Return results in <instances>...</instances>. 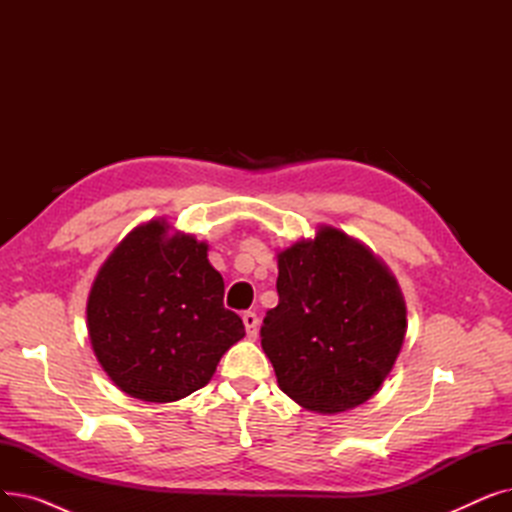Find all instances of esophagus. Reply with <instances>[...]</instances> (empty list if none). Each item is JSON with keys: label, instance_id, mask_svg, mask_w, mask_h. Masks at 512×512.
<instances>
[{"label": "esophagus", "instance_id": "obj_1", "mask_svg": "<svg viewBox=\"0 0 512 512\" xmlns=\"http://www.w3.org/2000/svg\"><path fill=\"white\" fill-rule=\"evenodd\" d=\"M242 321H245V328H247V336L249 340H255L257 338V326H259V319L253 311H247L245 315H242Z\"/></svg>", "mask_w": 512, "mask_h": 512}]
</instances>
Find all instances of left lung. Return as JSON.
I'll use <instances>...</instances> for the list:
<instances>
[{
  "label": "left lung",
  "instance_id": "8db88e82",
  "mask_svg": "<svg viewBox=\"0 0 512 512\" xmlns=\"http://www.w3.org/2000/svg\"><path fill=\"white\" fill-rule=\"evenodd\" d=\"M278 307L261 346L280 390L334 415L367 402L390 375L407 334L402 290L365 242L321 224L278 251Z\"/></svg>",
  "mask_w": 512,
  "mask_h": 512
}]
</instances>
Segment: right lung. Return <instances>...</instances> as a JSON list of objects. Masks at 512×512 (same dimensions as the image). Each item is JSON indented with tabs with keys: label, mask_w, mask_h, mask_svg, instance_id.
<instances>
[{
	"label": "right lung",
	"mask_w": 512,
	"mask_h": 512,
	"mask_svg": "<svg viewBox=\"0 0 512 512\" xmlns=\"http://www.w3.org/2000/svg\"><path fill=\"white\" fill-rule=\"evenodd\" d=\"M207 251L205 240L155 218L132 228L99 267L87 299L89 340L128 396L174 402L193 394L245 336Z\"/></svg>",
	"instance_id": "add662e5"
}]
</instances>
